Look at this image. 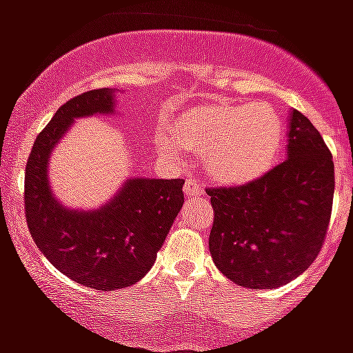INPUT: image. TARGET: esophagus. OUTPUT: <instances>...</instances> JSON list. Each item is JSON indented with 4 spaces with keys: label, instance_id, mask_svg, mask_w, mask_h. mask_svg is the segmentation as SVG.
I'll return each mask as SVG.
<instances>
[{
    "label": "esophagus",
    "instance_id": "34e87169",
    "mask_svg": "<svg viewBox=\"0 0 353 353\" xmlns=\"http://www.w3.org/2000/svg\"><path fill=\"white\" fill-rule=\"evenodd\" d=\"M203 194V188L199 185L194 177H188L187 181H185V196L188 198H196V196H201Z\"/></svg>",
    "mask_w": 353,
    "mask_h": 353
}]
</instances>
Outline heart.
Returning a JSON list of instances; mask_svg holds the SVG:
<instances>
[{
	"mask_svg": "<svg viewBox=\"0 0 353 353\" xmlns=\"http://www.w3.org/2000/svg\"><path fill=\"white\" fill-rule=\"evenodd\" d=\"M284 124L268 102H214L183 113L163 133L165 150L203 154L205 170L221 185H247L265 176L279 159Z\"/></svg>",
	"mask_w": 353,
	"mask_h": 353,
	"instance_id": "obj_1",
	"label": "heart"
}]
</instances>
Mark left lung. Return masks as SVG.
<instances>
[{
	"mask_svg": "<svg viewBox=\"0 0 353 353\" xmlns=\"http://www.w3.org/2000/svg\"><path fill=\"white\" fill-rule=\"evenodd\" d=\"M334 161L310 119L291 110L285 161L241 187L207 188L209 249L234 284L273 290L304 273L323 247L334 201Z\"/></svg>",
	"mask_w": 353,
	"mask_h": 353,
	"instance_id": "left-lung-1",
	"label": "left lung"
}]
</instances>
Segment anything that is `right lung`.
<instances>
[{
	"label": "right lung",
	"mask_w": 353,
	"mask_h": 353,
	"mask_svg": "<svg viewBox=\"0 0 353 353\" xmlns=\"http://www.w3.org/2000/svg\"><path fill=\"white\" fill-rule=\"evenodd\" d=\"M115 90H93L65 102L36 137L25 168V216L32 240L54 268L91 290L135 284L154 265L183 207V179L130 177L97 209L60 203L49 161L77 119L115 115Z\"/></svg>",
	"instance_id": "right-lung-1"
}]
</instances>
